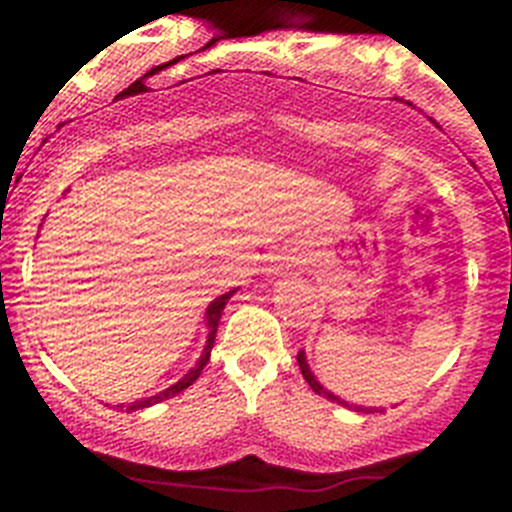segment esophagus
Masks as SVG:
<instances>
[{"instance_id":"esophagus-1","label":"esophagus","mask_w":512,"mask_h":512,"mask_svg":"<svg viewBox=\"0 0 512 512\" xmlns=\"http://www.w3.org/2000/svg\"><path fill=\"white\" fill-rule=\"evenodd\" d=\"M285 267H290V262H285Z\"/></svg>"}]
</instances>
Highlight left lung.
I'll list each match as a JSON object with an SVG mask.
<instances>
[{
    "mask_svg": "<svg viewBox=\"0 0 512 512\" xmlns=\"http://www.w3.org/2000/svg\"><path fill=\"white\" fill-rule=\"evenodd\" d=\"M296 359H298V367H301V375H303V380H306L308 385H311V390H313V393H316V395H324V398H329V400H336V403L349 405V403H344V400H339V398H336L334 393H329V390H326L324 385H321V382L316 380V377H313V372H311V367H308V362H306V354H303V349H301V352H298V357H296ZM370 411H372V408H370Z\"/></svg>",
    "mask_w": 512,
    "mask_h": 512,
    "instance_id": "1",
    "label": "left lung"
}]
</instances>
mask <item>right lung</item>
<instances>
[{
	"label": "right lung",
	"mask_w": 512,
	"mask_h": 512,
	"mask_svg": "<svg viewBox=\"0 0 512 512\" xmlns=\"http://www.w3.org/2000/svg\"><path fill=\"white\" fill-rule=\"evenodd\" d=\"M237 290H229V293H224V296H219L216 301H211V306L206 308V326H209V339H206V347H204V354H201V359L196 362V367H191V370L186 372V375L181 377V380L176 382V385H170L168 390H163V393L158 395H150V398H142V400H135V403H127V405H117V408H127V411H142V408H150V405L160 403V400L165 398H173V395H178L181 390H186L188 385H193V382L199 380L201 370L206 367V362H209V354H211V347H214V336H216V326H219V319H222V311L224 306H227L229 298L234 296Z\"/></svg>",
	"instance_id": "obj_1"
}]
</instances>
